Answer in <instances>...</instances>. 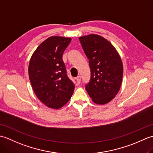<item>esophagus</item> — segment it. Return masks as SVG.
Returning <instances> with one entry per match:
<instances>
[{
	"instance_id": "obj_1",
	"label": "esophagus",
	"mask_w": 153,
	"mask_h": 153,
	"mask_svg": "<svg viewBox=\"0 0 153 153\" xmlns=\"http://www.w3.org/2000/svg\"><path fill=\"white\" fill-rule=\"evenodd\" d=\"M76 81H77V83H80V82H81V76H77V77H76Z\"/></svg>"
}]
</instances>
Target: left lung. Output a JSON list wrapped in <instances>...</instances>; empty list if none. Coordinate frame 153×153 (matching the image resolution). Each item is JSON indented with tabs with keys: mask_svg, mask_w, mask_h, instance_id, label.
Returning a JSON list of instances; mask_svg holds the SVG:
<instances>
[{
	"mask_svg": "<svg viewBox=\"0 0 153 153\" xmlns=\"http://www.w3.org/2000/svg\"><path fill=\"white\" fill-rule=\"evenodd\" d=\"M91 70V79L85 87L97 105H105L119 92L123 77V64L116 48L105 38L97 34L79 37Z\"/></svg>",
	"mask_w": 153,
	"mask_h": 153,
	"instance_id": "obj_1",
	"label": "left lung"
}]
</instances>
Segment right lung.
Wrapping results in <instances>:
<instances>
[{"mask_svg": "<svg viewBox=\"0 0 153 153\" xmlns=\"http://www.w3.org/2000/svg\"><path fill=\"white\" fill-rule=\"evenodd\" d=\"M71 39L51 36L39 45L28 67L32 88L39 100L51 108L59 109L69 101L74 91L62 60Z\"/></svg>", "mask_w": 153, "mask_h": 153, "instance_id": "add662e5", "label": "right lung"}]
</instances>
